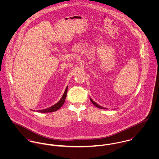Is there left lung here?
Listing matches in <instances>:
<instances>
[{
  "mask_svg": "<svg viewBox=\"0 0 159 159\" xmlns=\"http://www.w3.org/2000/svg\"><path fill=\"white\" fill-rule=\"evenodd\" d=\"M91 99V101L92 102V103L95 106V107H97V108H100V109H106L107 110V108H103V107H101V106H100L99 105H98V104H97L95 102H93L92 100V98H90Z\"/></svg>",
  "mask_w": 159,
  "mask_h": 159,
  "instance_id": "left-lung-1",
  "label": "left lung"
}]
</instances>
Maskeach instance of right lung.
Masks as SVG:
<instances>
[{
  "label": "right lung",
  "mask_w": 159,
  "mask_h": 159,
  "mask_svg": "<svg viewBox=\"0 0 159 159\" xmlns=\"http://www.w3.org/2000/svg\"><path fill=\"white\" fill-rule=\"evenodd\" d=\"M67 89H68V86L66 88V91L64 92L62 98H61V100L57 103H56L55 105H54L53 106L49 107V108H46L45 110H39L37 111V112H40V113H51V112H54V111H57V110H59L62 105L65 102V100H66V98L67 97Z\"/></svg>",
  "instance_id": "add662e5"
}]
</instances>
